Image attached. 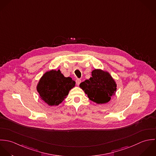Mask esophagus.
<instances>
[{
	"label": "esophagus",
	"instance_id": "1",
	"mask_svg": "<svg viewBox=\"0 0 156 156\" xmlns=\"http://www.w3.org/2000/svg\"><path fill=\"white\" fill-rule=\"evenodd\" d=\"M81 80L80 79H76V84L77 86H79L80 84L81 83Z\"/></svg>",
	"mask_w": 156,
	"mask_h": 156
}]
</instances>
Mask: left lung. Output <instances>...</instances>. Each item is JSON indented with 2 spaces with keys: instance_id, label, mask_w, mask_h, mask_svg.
<instances>
[{
  "instance_id": "1",
  "label": "left lung",
  "mask_w": 156,
  "mask_h": 156,
  "mask_svg": "<svg viewBox=\"0 0 156 156\" xmlns=\"http://www.w3.org/2000/svg\"><path fill=\"white\" fill-rule=\"evenodd\" d=\"M92 77L80 84V87L87 94L89 98L97 104H105L111 99L116 90V84L107 72L95 69Z\"/></svg>"
}]
</instances>
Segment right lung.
I'll list each match as a JSON object with an SVG mask.
<instances>
[{
    "instance_id": "obj_1",
    "label": "right lung",
    "mask_w": 156,
    "mask_h": 156,
    "mask_svg": "<svg viewBox=\"0 0 156 156\" xmlns=\"http://www.w3.org/2000/svg\"><path fill=\"white\" fill-rule=\"evenodd\" d=\"M75 84V82L70 77H64L60 70H52L43 75L37 89L41 99L49 105H58Z\"/></svg>"
}]
</instances>
